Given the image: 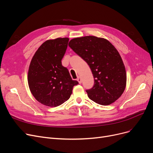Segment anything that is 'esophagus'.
Wrapping results in <instances>:
<instances>
[{
	"instance_id": "esophagus-1",
	"label": "esophagus",
	"mask_w": 153,
	"mask_h": 153,
	"mask_svg": "<svg viewBox=\"0 0 153 153\" xmlns=\"http://www.w3.org/2000/svg\"><path fill=\"white\" fill-rule=\"evenodd\" d=\"M77 81L79 82V84H81L82 83V79H81V77H78V78L77 79Z\"/></svg>"
}]
</instances>
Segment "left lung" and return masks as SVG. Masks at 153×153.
Returning <instances> with one entry per match:
<instances>
[{"label": "left lung", "instance_id": "left-lung-1", "mask_svg": "<svg viewBox=\"0 0 153 153\" xmlns=\"http://www.w3.org/2000/svg\"><path fill=\"white\" fill-rule=\"evenodd\" d=\"M69 46L92 71L94 85L86 91L91 100L108 105L121 97L126 85V69L121 56L108 40L85 36L71 39Z\"/></svg>", "mask_w": 153, "mask_h": 153}]
</instances>
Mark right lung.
<instances>
[{
  "instance_id": "obj_1",
  "label": "right lung",
  "mask_w": 153,
  "mask_h": 153,
  "mask_svg": "<svg viewBox=\"0 0 153 153\" xmlns=\"http://www.w3.org/2000/svg\"><path fill=\"white\" fill-rule=\"evenodd\" d=\"M68 38L48 39L35 52L28 72L30 90L35 99L44 105L55 107L67 101L74 85L68 69L62 66Z\"/></svg>"
}]
</instances>
